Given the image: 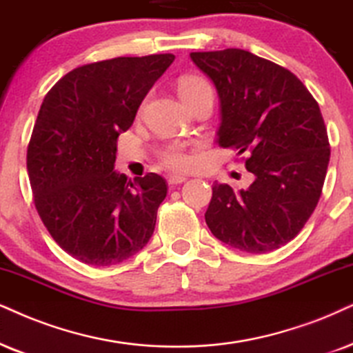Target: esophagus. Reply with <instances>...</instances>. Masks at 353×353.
<instances>
[{"label": "esophagus", "instance_id": "1", "mask_svg": "<svg viewBox=\"0 0 353 353\" xmlns=\"http://www.w3.org/2000/svg\"><path fill=\"white\" fill-rule=\"evenodd\" d=\"M187 177L185 176H181V174H171V176L168 177V182L171 185H177V184H182V182H185Z\"/></svg>", "mask_w": 353, "mask_h": 353}]
</instances>
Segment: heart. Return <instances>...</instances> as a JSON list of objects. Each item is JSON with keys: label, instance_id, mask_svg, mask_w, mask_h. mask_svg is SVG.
<instances>
[{"label": "heart", "instance_id": "b5f03b06", "mask_svg": "<svg viewBox=\"0 0 353 353\" xmlns=\"http://www.w3.org/2000/svg\"><path fill=\"white\" fill-rule=\"evenodd\" d=\"M179 92L185 102H192L200 96H213V88L207 79L187 77L181 79ZM159 159L171 169H187L192 164V148L184 143H171L159 151Z\"/></svg>", "mask_w": 353, "mask_h": 353}]
</instances>
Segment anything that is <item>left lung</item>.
Here are the masks:
<instances>
[{
    "label": "left lung",
    "mask_w": 353,
    "mask_h": 353,
    "mask_svg": "<svg viewBox=\"0 0 353 353\" xmlns=\"http://www.w3.org/2000/svg\"><path fill=\"white\" fill-rule=\"evenodd\" d=\"M190 58L220 97L216 143L246 153L254 174L248 189L213 184L205 221L231 248L275 251L300 233L323 192L331 148L318 102L292 71L251 52Z\"/></svg>",
    "instance_id": "left-lung-1"
}]
</instances>
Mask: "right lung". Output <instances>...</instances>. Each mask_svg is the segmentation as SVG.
<instances>
[{
    "instance_id": "1",
    "label": "right lung",
    "mask_w": 353,
    "mask_h": 353,
    "mask_svg": "<svg viewBox=\"0 0 353 353\" xmlns=\"http://www.w3.org/2000/svg\"><path fill=\"white\" fill-rule=\"evenodd\" d=\"M174 61L172 53L119 57L70 71L40 105L28 146L34 203L55 243L79 262L107 267L151 238L168 184L114 171L117 138Z\"/></svg>"
}]
</instances>
